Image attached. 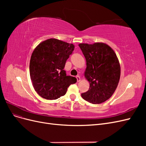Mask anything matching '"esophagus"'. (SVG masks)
<instances>
[{
	"instance_id": "1",
	"label": "esophagus",
	"mask_w": 146,
	"mask_h": 146,
	"mask_svg": "<svg viewBox=\"0 0 146 146\" xmlns=\"http://www.w3.org/2000/svg\"><path fill=\"white\" fill-rule=\"evenodd\" d=\"M76 78H77V82H80V77L79 76H76Z\"/></svg>"
}]
</instances>
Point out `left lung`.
Masks as SVG:
<instances>
[{
  "label": "left lung",
  "instance_id": "8db88e82",
  "mask_svg": "<svg viewBox=\"0 0 146 146\" xmlns=\"http://www.w3.org/2000/svg\"><path fill=\"white\" fill-rule=\"evenodd\" d=\"M78 46L86 61L85 76L90 85L82 97L92 104L102 103L111 98L120 78L121 68L117 56L104 43L80 44Z\"/></svg>",
  "mask_w": 146,
  "mask_h": 146
}]
</instances>
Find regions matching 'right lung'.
Listing matches in <instances>:
<instances>
[{"instance_id":"obj_1","label":"right lung","mask_w":146,"mask_h":146,"mask_svg":"<svg viewBox=\"0 0 146 146\" xmlns=\"http://www.w3.org/2000/svg\"><path fill=\"white\" fill-rule=\"evenodd\" d=\"M74 48L72 44L56 39H48L35 48L30 61V75L35 90L42 98L58 99L76 83V78L67 76L64 70Z\"/></svg>"}]
</instances>
